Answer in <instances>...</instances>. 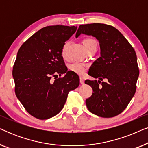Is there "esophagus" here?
Instances as JSON below:
<instances>
[{
    "mask_svg": "<svg viewBox=\"0 0 148 148\" xmlns=\"http://www.w3.org/2000/svg\"><path fill=\"white\" fill-rule=\"evenodd\" d=\"M80 84H84V79L82 77H80Z\"/></svg>",
    "mask_w": 148,
    "mask_h": 148,
    "instance_id": "obj_1",
    "label": "esophagus"
}]
</instances>
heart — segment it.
I'll use <instances>...</instances> for the list:
<instances>
[{
	"label": "heart",
	"mask_w": 148,
	"mask_h": 148,
	"mask_svg": "<svg viewBox=\"0 0 148 148\" xmlns=\"http://www.w3.org/2000/svg\"><path fill=\"white\" fill-rule=\"evenodd\" d=\"M67 44L68 43H66L64 44L63 48H62V55L63 56H65V52L66 46H67ZM83 44H84V48H86V50L92 48H97V42L96 40L92 39V38H86V39H84L83 40ZM87 67H88V65L86 64L82 63V62H73L72 64H69V66L70 71H71L72 72L75 73L79 75H84L85 73V72L86 71Z\"/></svg>",
	"instance_id": "obj_1"
}]
</instances>
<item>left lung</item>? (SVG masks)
Here are the masks:
<instances>
[{"mask_svg": "<svg viewBox=\"0 0 148 148\" xmlns=\"http://www.w3.org/2000/svg\"><path fill=\"white\" fill-rule=\"evenodd\" d=\"M92 36L98 40L100 57L93 62L88 75L98 80H86L93 94L86 100L88 110L97 116L110 118L126 108L136 91L139 77L137 56L122 34L102 23L81 25L75 37ZM106 78V82H101Z\"/></svg>", "mask_w": 148, "mask_h": 148, "instance_id": "1", "label": "left lung"}]
</instances>
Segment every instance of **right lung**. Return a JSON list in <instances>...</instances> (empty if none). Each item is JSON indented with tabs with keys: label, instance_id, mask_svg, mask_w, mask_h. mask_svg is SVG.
Segmentation results:
<instances>
[{
	"label": "right lung",
	"instance_id": "add662e5",
	"mask_svg": "<svg viewBox=\"0 0 148 148\" xmlns=\"http://www.w3.org/2000/svg\"><path fill=\"white\" fill-rule=\"evenodd\" d=\"M77 26H47L20 47L13 66L15 94L28 113L40 120L58 114L68 93L79 85L77 74L68 71L62 56L65 42ZM64 74L63 78L58 75ZM54 76L56 80L52 82Z\"/></svg>",
	"mask_w": 148,
	"mask_h": 148
}]
</instances>
